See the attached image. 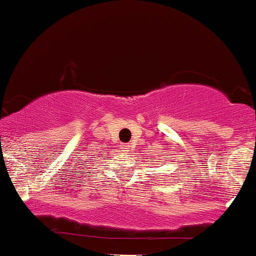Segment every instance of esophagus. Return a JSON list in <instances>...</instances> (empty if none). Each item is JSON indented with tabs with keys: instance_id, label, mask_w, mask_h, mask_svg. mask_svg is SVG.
<instances>
[{
	"instance_id": "1",
	"label": "esophagus",
	"mask_w": 256,
	"mask_h": 256,
	"mask_svg": "<svg viewBox=\"0 0 256 256\" xmlns=\"http://www.w3.org/2000/svg\"><path fill=\"white\" fill-rule=\"evenodd\" d=\"M124 150H126V152H128V150H131V146H130V144H125V146H124Z\"/></svg>"
}]
</instances>
